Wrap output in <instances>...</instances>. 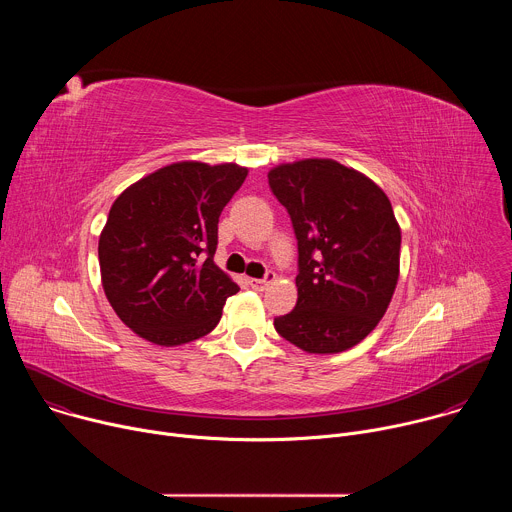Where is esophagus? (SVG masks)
Listing matches in <instances>:
<instances>
[{
    "mask_svg": "<svg viewBox=\"0 0 512 512\" xmlns=\"http://www.w3.org/2000/svg\"><path fill=\"white\" fill-rule=\"evenodd\" d=\"M271 279H273V273H267V277H263V279H249V285H251L255 291H263V289L269 285Z\"/></svg>",
    "mask_w": 512,
    "mask_h": 512,
    "instance_id": "obj_1",
    "label": "esophagus"
}]
</instances>
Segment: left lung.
<instances>
[{
  "label": "left lung",
  "instance_id": "obj_1",
  "mask_svg": "<svg viewBox=\"0 0 512 512\" xmlns=\"http://www.w3.org/2000/svg\"><path fill=\"white\" fill-rule=\"evenodd\" d=\"M298 239V304L273 326L306 352H342L375 330L399 277L401 231L387 194L334 160L269 174Z\"/></svg>",
  "mask_w": 512,
  "mask_h": 512
}]
</instances>
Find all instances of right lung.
Listing matches in <instances>:
<instances>
[{"instance_id": "add662e5", "label": "right lung", "mask_w": 512, "mask_h": 512, "mask_svg": "<svg viewBox=\"0 0 512 512\" xmlns=\"http://www.w3.org/2000/svg\"><path fill=\"white\" fill-rule=\"evenodd\" d=\"M247 178L237 164L180 162L129 186L99 239L103 289L135 334L160 346L206 336L239 285L214 265L218 216Z\"/></svg>"}]
</instances>
